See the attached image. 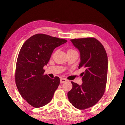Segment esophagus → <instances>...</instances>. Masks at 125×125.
Listing matches in <instances>:
<instances>
[{"instance_id":"esophagus-1","label":"esophagus","mask_w":125,"mask_h":125,"mask_svg":"<svg viewBox=\"0 0 125 125\" xmlns=\"http://www.w3.org/2000/svg\"><path fill=\"white\" fill-rule=\"evenodd\" d=\"M66 81H67V80H66L65 78H60V83H65Z\"/></svg>"}]
</instances>
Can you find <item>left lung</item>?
<instances>
[{"instance_id": "obj_1", "label": "left lung", "mask_w": 125, "mask_h": 125, "mask_svg": "<svg viewBox=\"0 0 125 125\" xmlns=\"http://www.w3.org/2000/svg\"><path fill=\"white\" fill-rule=\"evenodd\" d=\"M71 41L80 53L79 69L83 68L82 85L72 81L68 97L73 106L84 110L95 105L103 96L107 82L108 61L104 46L94 37Z\"/></svg>"}]
</instances>
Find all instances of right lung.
I'll use <instances>...</instances> for the list:
<instances>
[{
    "label": "right lung",
    "instance_id": "obj_1",
    "mask_svg": "<svg viewBox=\"0 0 125 125\" xmlns=\"http://www.w3.org/2000/svg\"><path fill=\"white\" fill-rule=\"evenodd\" d=\"M67 42L65 39L38 33L23 44L17 59L15 83L21 97L36 108L52 100L60 84L59 77L54 79L44 74V66L48 62L56 47Z\"/></svg>",
    "mask_w": 125,
    "mask_h": 125
}]
</instances>
